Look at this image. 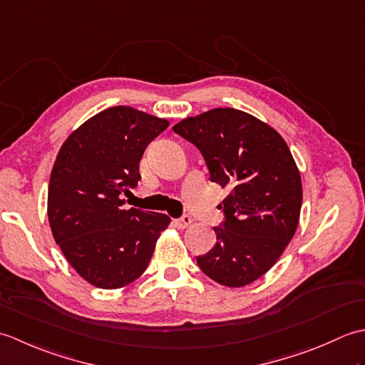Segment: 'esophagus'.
<instances>
[{
    "label": "esophagus",
    "instance_id": "esophagus-1",
    "mask_svg": "<svg viewBox=\"0 0 365 365\" xmlns=\"http://www.w3.org/2000/svg\"><path fill=\"white\" fill-rule=\"evenodd\" d=\"M191 222H192V220L190 218L188 215H185V216H182L180 220H175V221H174L177 229H187V227L191 226Z\"/></svg>",
    "mask_w": 365,
    "mask_h": 365
}]
</instances>
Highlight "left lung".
I'll list each match as a JSON object with an SVG mask.
<instances>
[{
    "mask_svg": "<svg viewBox=\"0 0 365 365\" xmlns=\"http://www.w3.org/2000/svg\"><path fill=\"white\" fill-rule=\"evenodd\" d=\"M202 152L210 180L227 188L218 205L216 245L197 265L215 282L245 287L273 268L297 232L302 202L299 169L268 123L235 108H215L173 127Z\"/></svg>",
    "mask_w": 365,
    "mask_h": 365,
    "instance_id": "obj_1",
    "label": "left lung"
}]
</instances>
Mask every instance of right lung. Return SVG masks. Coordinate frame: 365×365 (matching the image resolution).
<instances>
[{
  "label": "right lung",
  "instance_id": "add662e5",
  "mask_svg": "<svg viewBox=\"0 0 365 365\" xmlns=\"http://www.w3.org/2000/svg\"><path fill=\"white\" fill-rule=\"evenodd\" d=\"M169 122L131 106L92 115L61 145L48 185V221L64 257L84 281L122 289L141 276L170 218L125 210L147 144Z\"/></svg>",
  "mask_w": 365,
  "mask_h": 365
}]
</instances>
